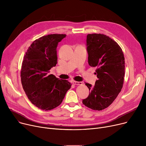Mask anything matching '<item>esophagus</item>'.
<instances>
[{
    "label": "esophagus",
    "mask_w": 146,
    "mask_h": 146,
    "mask_svg": "<svg viewBox=\"0 0 146 146\" xmlns=\"http://www.w3.org/2000/svg\"><path fill=\"white\" fill-rule=\"evenodd\" d=\"M72 83L73 85H82V82H76V81H73Z\"/></svg>",
    "instance_id": "esophagus-1"
}]
</instances>
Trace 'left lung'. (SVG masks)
Listing matches in <instances>:
<instances>
[{
  "instance_id": "obj_1",
  "label": "left lung",
  "mask_w": 146,
  "mask_h": 146,
  "mask_svg": "<svg viewBox=\"0 0 146 146\" xmlns=\"http://www.w3.org/2000/svg\"><path fill=\"white\" fill-rule=\"evenodd\" d=\"M86 50L88 63L96 67L95 74L98 79L94 86L85 83L90 92L82 103L92 110L101 111L113 102L123 86L124 54L115 41L101 34L87 35Z\"/></svg>"
}]
</instances>
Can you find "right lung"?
<instances>
[{"mask_svg":"<svg viewBox=\"0 0 146 146\" xmlns=\"http://www.w3.org/2000/svg\"><path fill=\"white\" fill-rule=\"evenodd\" d=\"M65 34H50L35 40L22 61L21 83L29 101L38 108L48 111L62 102L71 88L68 80H60L49 70L57 63V47Z\"/></svg>","mask_w":146,"mask_h":146,"instance_id":"right-lung-1","label":"right lung"}]
</instances>
